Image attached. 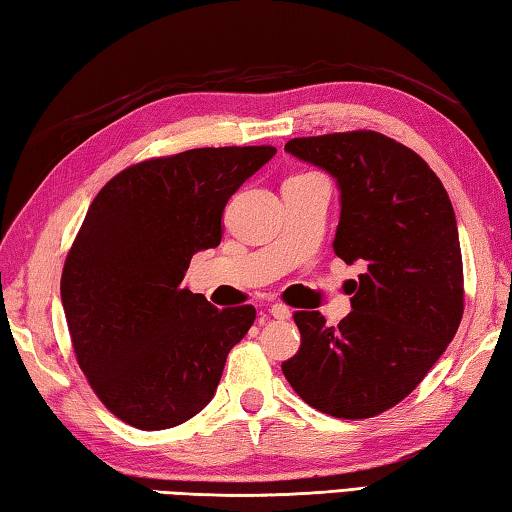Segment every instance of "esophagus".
I'll list each match as a JSON object with an SVG mask.
<instances>
[{
    "instance_id": "34e87169",
    "label": "esophagus",
    "mask_w": 512,
    "mask_h": 512,
    "mask_svg": "<svg viewBox=\"0 0 512 512\" xmlns=\"http://www.w3.org/2000/svg\"><path fill=\"white\" fill-rule=\"evenodd\" d=\"M268 314H271L273 318L287 320V318H291V309L287 305H282V302H275V305H271V309H268Z\"/></svg>"
}]
</instances>
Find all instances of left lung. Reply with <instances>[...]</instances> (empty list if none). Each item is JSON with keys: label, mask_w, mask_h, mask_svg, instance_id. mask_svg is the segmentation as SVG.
Segmentation results:
<instances>
[{"label": "left lung", "mask_w": 512, "mask_h": 512, "mask_svg": "<svg viewBox=\"0 0 512 512\" xmlns=\"http://www.w3.org/2000/svg\"><path fill=\"white\" fill-rule=\"evenodd\" d=\"M284 151L336 180L334 253L363 273L339 327L325 325L320 311L293 316L300 350L282 372L314 409L372 418L420 384L461 325L454 207L418 153L375 131L296 137Z\"/></svg>", "instance_id": "1"}]
</instances>
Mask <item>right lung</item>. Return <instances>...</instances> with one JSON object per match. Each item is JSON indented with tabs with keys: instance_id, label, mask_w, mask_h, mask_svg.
<instances>
[{
	"instance_id": "obj_1",
	"label": "right lung",
	"mask_w": 512,
	"mask_h": 512,
	"mask_svg": "<svg viewBox=\"0 0 512 512\" xmlns=\"http://www.w3.org/2000/svg\"><path fill=\"white\" fill-rule=\"evenodd\" d=\"M273 146L192 149L117 173L65 259L60 298L79 366L106 409L160 431L203 411L255 307L216 309L180 287L196 253L221 244L228 198Z\"/></svg>"
}]
</instances>
